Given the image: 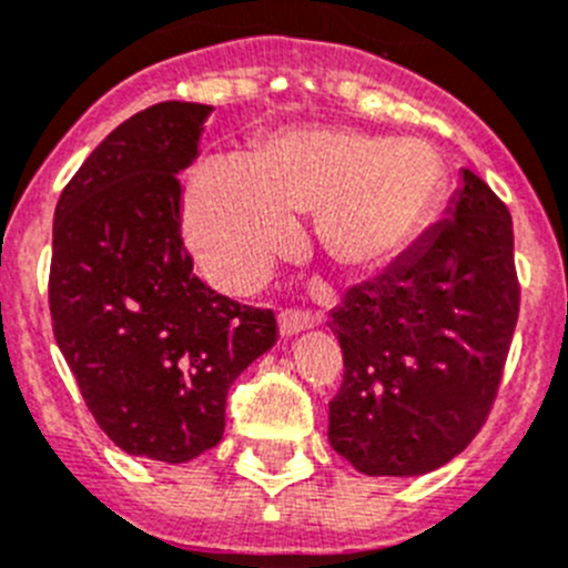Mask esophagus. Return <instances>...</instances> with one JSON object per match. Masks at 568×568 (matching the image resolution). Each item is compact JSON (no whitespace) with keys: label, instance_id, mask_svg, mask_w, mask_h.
Listing matches in <instances>:
<instances>
[{"label":"esophagus","instance_id":"1","mask_svg":"<svg viewBox=\"0 0 568 568\" xmlns=\"http://www.w3.org/2000/svg\"><path fill=\"white\" fill-rule=\"evenodd\" d=\"M317 323H321V315H312V312H304V310H284L278 315L281 334H287V337L304 332V328L317 326Z\"/></svg>","mask_w":568,"mask_h":568}]
</instances>
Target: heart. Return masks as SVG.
Masks as SVG:
<instances>
[{"mask_svg":"<svg viewBox=\"0 0 568 568\" xmlns=\"http://www.w3.org/2000/svg\"><path fill=\"white\" fill-rule=\"evenodd\" d=\"M443 194L446 166L424 139L293 128L264 139L247 161H203L189 175L183 220L209 278L245 293L293 247V214L315 212L323 251L374 273L424 234Z\"/></svg>","mask_w":568,"mask_h":568,"instance_id":"obj_1","label":"heart"}]
</instances>
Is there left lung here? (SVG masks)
Here are the masks:
<instances>
[{
	"label": "left lung",
	"instance_id": "1",
	"mask_svg": "<svg viewBox=\"0 0 568 568\" xmlns=\"http://www.w3.org/2000/svg\"><path fill=\"white\" fill-rule=\"evenodd\" d=\"M518 295L507 206L463 170L449 217L332 312L345 365L328 402L334 452L368 477L460 455L499 393Z\"/></svg>",
	"mask_w": 568,
	"mask_h": 568
}]
</instances>
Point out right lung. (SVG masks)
Instances as JSON below:
<instances>
[{
	"label": "right lung",
	"mask_w": 568,
	"mask_h": 568,
	"mask_svg": "<svg viewBox=\"0 0 568 568\" xmlns=\"http://www.w3.org/2000/svg\"><path fill=\"white\" fill-rule=\"evenodd\" d=\"M212 105L159 102L125 119L61 192L50 315L85 407L128 455L186 463L223 440L225 396L273 348V310L194 275L181 181Z\"/></svg>",
	"instance_id": "obj_1"
}]
</instances>
